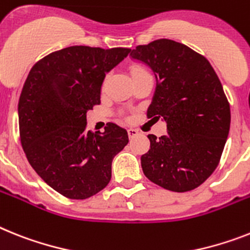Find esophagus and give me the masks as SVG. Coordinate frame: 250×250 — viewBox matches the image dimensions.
<instances>
[{"mask_svg": "<svg viewBox=\"0 0 250 250\" xmlns=\"http://www.w3.org/2000/svg\"><path fill=\"white\" fill-rule=\"evenodd\" d=\"M127 132H128L129 138H133V137H135V136H137L138 133H140V132H138L136 128H128V129H127Z\"/></svg>", "mask_w": 250, "mask_h": 250, "instance_id": "34e87169", "label": "esophagus"}]
</instances>
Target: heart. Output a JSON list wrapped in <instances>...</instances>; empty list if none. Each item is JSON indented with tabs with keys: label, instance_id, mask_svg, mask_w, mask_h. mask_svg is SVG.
I'll return each instance as SVG.
<instances>
[{
	"label": "heart",
	"instance_id": "heart-1",
	"mask_svg": "<svg viewBox=\"0 0 250 250\" xmlns=\"http://www.w3.org/2000/svg\"><path fill=\"white\" fill-rule=\"evenodd\" d=\"M129 71H131V76L133 80L150 75V72H148L144 66H141V64H132V66L129 67Z\"/></svg>",
	"mask_w": 250,
	"mask_h": 250
}]
</instances>
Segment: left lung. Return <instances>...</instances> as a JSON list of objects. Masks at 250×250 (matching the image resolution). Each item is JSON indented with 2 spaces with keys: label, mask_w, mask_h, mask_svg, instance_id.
Wrapping results in <instances>:
<instances>
[{
  "label": "left lung",
  "mask_w": 250,
  "mask_h": 250,
  "mask_svg": "<svg viewBox=\"0 0 250 250\" xmlns=\"http://www.w3.org/2000/svg\"><path fill=\"white\" fill-rule=\"evenodd\" d=\"M131 56L156 75L147 118L167 123L165 136H147L144 174L173 192L194 189L219 165L230 129V104L221 81L206 57L170 39L137 45Z\"/></svg>",
  "instance_id": "1"
}]
</instances>
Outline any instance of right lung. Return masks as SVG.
Here are the masks:
<instances>
[{
  "mask_svg": "<svg viewBox=\"0 0 250 250\" xmlns=\"http://www.w3.org/2000/svg\"><path fill=\"white\" fill-rule=\"evenodd\" d=\"M129 48L73 45L56 50L31 67L19 99L20 141L38 175L70 200H86L104 189L112 161L128 144L114 123L104 132L87 129L86 112L100 104L108 71Z\"/></svg>",
  "mask_w": 250,
  "mask_h": 250,
  "instance_id": "obj_1",
  "label": "right lung"
}]
</instances>
